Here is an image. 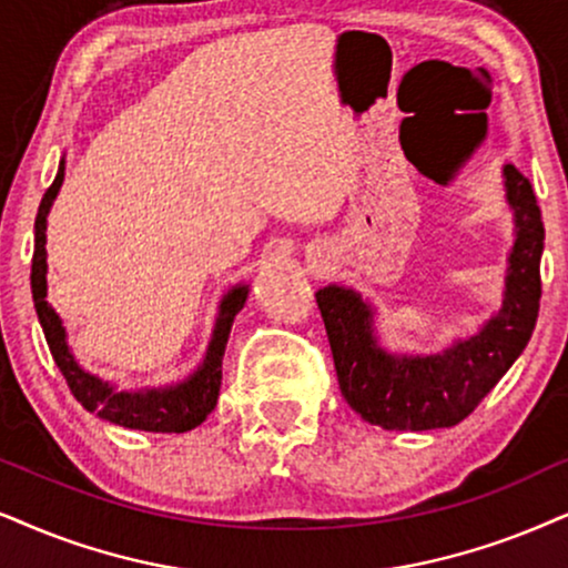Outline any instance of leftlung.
Returning a JSON list of instances; mask_svg holds the SVG:
<instances>
[{"mask_svg": "<svg viewBox=\"0 0 568 568\" xmlns=\"http://www.w3.org/2000/svg\"><path fill=\"white\" fill-rule=\"evenodd\" d=\"M516 243L508 256L506 298L469 341L435 356H390L372 337V308L341 285L317 293L343 398L362 419L385 429L454 427L479 406L519 358L540 312V256L545 227L529 178L506 164Z\"/></svg>", "mask_w": 568, "mask_h": 568, "instance_id": "1", "label": "left lung"}]
</instances>
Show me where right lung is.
Segmentation results:
<instances>
[{
	"instance_id": "add662e5",
	"label": "right lung",
	"mask_w": 568,
	"mask_h": 568,
	"mask_svg": "<svg viewBox=\"0 0 568 568\" xmlns=\"http://www.w3.org/2000/svg\"><path fill=\"white\" fill-rule=\"evenodd\" d=\"M64 178V164L57 170L54 183L49 185L44 199L39 204V214H36V241H33V260H31V291L36 314H39L41 327H44L49 351H52L57 367H60L64 383H68L70 393H73L78 404L85 412H93L102 419L112 422V425L128 427V429H143V433H189V429L199 427L212 408L217 406L220 385H222V354H225L227 335H231L233 317L246 304V285H239L222 298L220 304V320L214 327V337L206 351L204 367L196 375L185 379L181 385L164 387V390H143V393H118L110 385L102 383L99 377L89 375L75 364L73 354H70L68 343H64L62 322L57 312L47 301V214L49 206L60 191Z\"/></svg>"
}]
</instances>
